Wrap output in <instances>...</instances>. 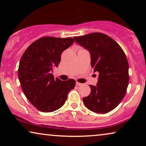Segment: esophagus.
<instances>
[{
	"instance_id": "obj_1",
	"label": "esophagus",
	"mask_w": 146,
	"mask_h": 146,
	"mask_svg": "<svg viewBox=\"0 0 146 146\" xmlns=\"http://www.w3.org/2000/svg\"><path fill=\"white\" fill-rule=\"evenodd\" d=\"M76 86H80L82 85V84H81V83L78 82H76Z\"/></svg>"
}]
</instances>
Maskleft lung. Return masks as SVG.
<instances>
[{"instance_id": "1", "label": "left lung", "mask_w": 146, "mask_h": 146, "mask_svg": "<svg viewBox=\"0 0 146 146\" xmlns=\"http://www.w3.org/2000/svg\"><path fill=\"white\" fill-rule=\"evenodd\" d=\"M74 38L90 52L91 66L99 73L96 86H90L91 92L83 98V102L94 112H109L121 102L128 86L129 66L124 52L116 42L102 33Z\"/></svg>"}]
</instances>
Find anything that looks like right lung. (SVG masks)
Instances as JSON below:
<instances>
[{
	"instance_id": "1",
	"label": "right lung",
	"mask_w": 146,
	"mask_h": 146,
	"mask_svg": "<svg viewBox=\"0 0 146 146\" xmlns=\"http://www.w3.org/2000/svg\"><path fill=\"white\" fill-rule=\"evenodd\" d=\"M72 38L45 36L34 42L26 50L19 63L18 76L29 101L39 111L52 112L64 104L76 81L54 78L52 71L60 62L64 50L72 44Z\"/></svg>"
}]
</instances>
